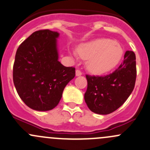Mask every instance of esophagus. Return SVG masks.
I'll return each mask as SVG.
<instances>
[{
	"label": "esophagus",
	"mask_w": 150,
	"mask_h": 150,
	"mask_svg": "<svg viewBox=\"0 0 150 150\" xmlns=\"http://www.w3.org/2000/svg\"><path fill=\"white\" fill-rule=\"evenodd\" d=\"M75 74H76V76H81V75H82V72H81L80 69H77Z\"/></svg>",
	"instance_id": "esophagus-1"
}]
</instances>
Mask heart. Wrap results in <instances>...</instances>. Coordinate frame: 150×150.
<instances>
[{"label": "heart", "mask_w": 150, "mask_h": 150, "mask_svg": "<svg viewBox=\"0 0 150 150\" xmlns=\"http://www.w3.org/2000/svg\"><path fill=\"white\" fill-rule=\"evenodd\" d=\"M78 54L83 59H88L87 68L90 72L102 75L111 71L119 64L123 50L115 40L99 38L80 46Z\"/></svg>", "instance_id": "b5f03b06"}]
</instances>
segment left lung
I'll return each instance as SVG.
<instances>
[{
    "mask_svg": "<svg viewBox=\"0 0 150 150\" xmlns=\"http://www.w3.org/2000/svg\"><path fill=\"white\" fill-rule=\"evenodd\" d=\"M88 87L85 102L93 112L107 115L123 104L134 88L137 78L136 55L127 51L123 62L112 73L104 76L86 75Z\"/></svg>",
    "mask_w": 150,
    "mask_h": 150,
    "instance_id": "8db88e82",
    "label": "left lung"
}]
</instances>
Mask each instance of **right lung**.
<instances>
[{
  "instance_id": "obj_1",
  "label": "right lung",
  "mask_w": 150,
  "mask_h": 150,
  "mask_svg": "<svg viewBox=\"0 0 150 150\" xmlns=\"http://www.w3.org/2000/svg\"><path fill=\"white\" fill-rule=\"evenodd\" d=\"M57 32L40 30L24 40L16 51L13 81L19 97L38 111L54 109L67 84L75 75V68L58 61Z\"/></svg>"
}]
</instances>
